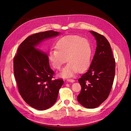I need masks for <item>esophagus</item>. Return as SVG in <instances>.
<instances>
[{
    "mask_svg": "<svg viewBox=\"0 0 131 131\" xmlns=\"http://www.w3.org/2000/svg\"><path fill=\"white\" fill-rule=\"evenodd\" d=\"M67 81L73 83V82H74L75 81V80H73V79H67Z\"/></svg>",
    "mask_w": 131,
    "mask_h": 131,
    "instance_id": "1",
    "label": "esophagus"
}]
</instances>
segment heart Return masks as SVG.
<instances>
[{"instance_id":"heart-1","label":"heart","mask_w":131,"mask_h":131,"mask_svg":"<svg viewBox=\"0 0 131 131\" xmlns=\"http://www.w3.org/2000/svg\"><path fill=\"white\" fill-rule=\"evenodd\" d=\"M56 50H51L49 60L54 68L60 70L68 62L61 73L63 77H71L77 72L81 73L89 68L92 57L91 42L78 35H66L61 38L56 45Z\"/></svg>"}]
</instances>
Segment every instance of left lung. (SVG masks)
Instances as JSON below:
<instances>
[{
	"label": "left lung",
	"mask_w": 131,
	"mask_h": 131,
	"mask_svg": "<svg viewBox=\"0 0 131 131\" xmlns=\"http://www.w3.org/2000/svg\"><path fill=\"white\" fill-rule=\"evenodd\" d=\"M90 32L97 42L96 52L90 68L79 79L81 90L77 99L83 106L93 109L109 96L115 73V62L107 39L95 31Z\"/></svg>",
	"instance_id": "8db88e82"
}]
</instances>
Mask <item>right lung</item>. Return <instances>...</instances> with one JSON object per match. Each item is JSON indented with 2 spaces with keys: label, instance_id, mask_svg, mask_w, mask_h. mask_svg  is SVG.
<instances>
[{
  "label": "right lung",
  "instance_id": "add662e5",
  "mask_svg": "<svg viewBox=\"0 0 131 131\" xmlns=\"http://www.w3.org/2000/svg\"><path fill=\"white\" fill-rule=\"evenodd\" d=\"M48 30L29 36L18 47L14 59V75L19 92L27 103L33 108L43 110L56 103L62 79H52L47 53L37 47L43 41L60 35Z\"/></svg>",
  "mask_w": 131,
  "mask_h": 131
}]
</instances>
